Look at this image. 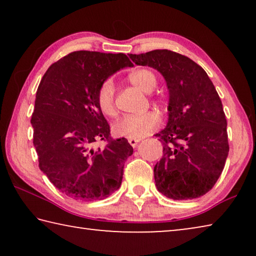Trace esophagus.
Listing matches in <instances>:
<instances>
[{"label":"esophagus","mask_w":256,"mask_h":256,"mask_svg":"<svg viewBox=\"0 0 256 256\" xmlns=\"http://www.w3.org/2000/svg\"><path fill=\"white\" fill-rule=\"evenodd\" d=\"M140 141H141L140 138H128V144H131V146H133V148H136V144H138Z\"/></svg>","instance_id":"34e87169"}]
</instances>
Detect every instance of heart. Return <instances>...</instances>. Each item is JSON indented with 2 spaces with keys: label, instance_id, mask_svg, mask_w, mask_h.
Segmentation results:
<instances>
[{
  "label": "heart",
  "instance_id": "obj_1",
  "mask_svg": "<svg viewBox=\"0 0 256 256\" xmlns=\"http://www.w3.org/2000/svg\"><path fill=\"white\" fill-rule=\"evenodd\" d=\"M128 80L144 92H151L157 86V78L148 68H138L128 74ZM115 84L112 79L102 82L97 92V105L99 110L106 116H114L116 112ZM160 124V116L157 112L150 110L144 114L125 115L112 124V133L116 136L128 138H141L148 136Z\"/></svg>",
  "mask_w": 256,
  "mask_h": 256
}]
</instances>
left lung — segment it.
Returning a JSON list of instances; mask_svg holds the SVG:
<instances>
[{
	"instance_id": "left-lung-1",
	"label": "left lung",
	"mask_w": 256,
	"mask_h": 256,
	"mask_svg": "<svg viewBox=\"0 0 256 256\" xmlns=\"http://www.w3.org/2000/svg\"><path fill=\"white\" fill-rule=\"evenodd\" d=\"M136 66L157 70L166 81L168 120L156 134L162 158L154 164L156 188L172 200H192L214 188L228 157L227 120L206 72L168 50L128 54Z\"/></svg>"
}]
</instances>
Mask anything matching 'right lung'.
Segmentation results:
<instances>
[{
	"mask_svg": "<svg viewBox=\"0 0 256 256\" xmlns=\"http://www.w3.org/2000/svg\"><path fill=\"white\" fill-rule=\"evenodd\" d=\"M126 66L133 64L123 53L73 52L52 64L37 89L30 122L40 168L60 192L74 200H102L122 184L133 148L125 138L110 141L97 92L104 80ZM97 140L108 144L94 150Z\"/></svg>",
	"mask_w": 256,
	"mask_h": 256,
	"instance_id": "1",
	"label": "right lung"
}]
</instances>
